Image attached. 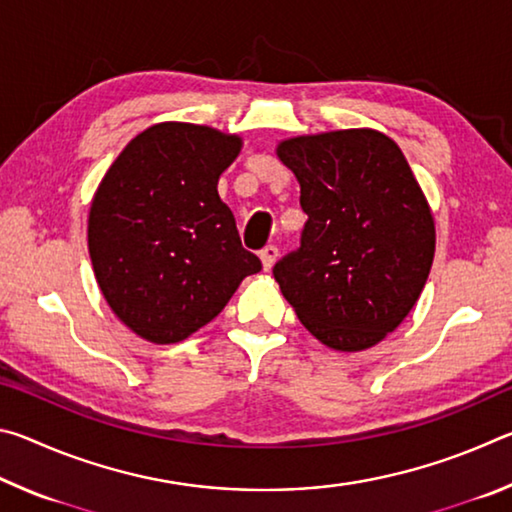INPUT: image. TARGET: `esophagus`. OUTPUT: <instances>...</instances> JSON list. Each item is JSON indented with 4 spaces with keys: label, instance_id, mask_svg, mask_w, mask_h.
<instances>
[{
    "label": "esophagus",
    "instance_id": "1",
    "mask_svg": "<svg viewBox=\"0 0 512 512\" xmlns=\"http://www.w3.org/2000/svg\"><path fill=\"white\" fill-rule=\"evenodd\" d=\"M277 255H280V250H277L275 246H266L262 253H259V259H262L264 271H271L273 264L277 262Z\"/></svg>",
    "mask_w": 512,
    "mask_h": 512
}]
</instances>
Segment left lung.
<instances>
[{"instance_id": "obj_1", "label": "left lung", "mask_w": 512, "mask_h": 512, "mask_svg": "<svg viewBox=\"0 0 512 512\" xmlns=\"http://www.w3.org/2000/svg\"><path fill=\"white\" fill-rule=\"evenodd\" d=\"M275 153L296 173L309 216L275 282L320 343L368 350L400 327L427 284L436 225L422 187L400 146L372 128L289 137Z\"/></svg>"}]
</instances>
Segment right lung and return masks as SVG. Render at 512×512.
I'll return each instance as SVG.
<instances>
[{
  "label": "right lung",
  "instance_id": "obj_1",
  "mask_svg": "<svg viewBox=\"0 0 512 512\" xmlns=\"http://www.w3.org/2000/svg\"><path fill=\"white\" fill-rule=\"evenodd\" d=\"M241 144L210 126L162 121L126 144L94 192V277L140 339L185 341L221 314L246 275L262 271L216 192Z\"/></svg>",
  "mask_w": 512,
  "mask_h": 512
}]
</instances>
